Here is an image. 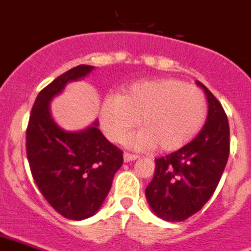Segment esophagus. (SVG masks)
I'll use <instances>...</instances> for the list:
<instances>
[{
  "instance_id": "esophagus-1",
  "label": "esophagus",
  "mask_w": 251,
  "mask_h": 251,
  "mask_svg": "<svg viewBox=\"0 0 251 251\" xmlns=\"http://www.w3.org/2000/svg\"><path fill=\"white\" fill-rule=\"evenodd\" d=\"M138 159V155L130 154V153H124V162H131Z\"/></svg>"
}]
</instances>
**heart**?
Listing matches in <instances>:
<instances>
[{
	"instance_id": "b5f03b06",
	"label": "heart",
	"mask_w": 251,
	"mask_h": 251,
	"mask_svg": "<svg viewBox=\"0 0 251 251\" xmlns=\"http://www.w3.org/2000/svg\"><path fill=\"white\" fill-rule=\"evenodd\" d=\"M207 117V100L197 86L171 77L138 81L100 106V124L112 142H122L139 124L144 130L129 139L130 148L172 151L190 142Z\"/></svg>"
}]
</instances>
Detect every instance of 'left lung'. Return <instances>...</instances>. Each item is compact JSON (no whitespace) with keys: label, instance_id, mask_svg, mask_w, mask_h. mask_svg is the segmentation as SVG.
<instances>
[{"label":"left lung","instance_id":"1","mask_svg":"<svg viewBox=\"0 0 251 251\" xmlns=\"http://www.w3.org/2000/svg\"><path fill=\"white\" fill-rule=\"evenodd\" d=\"M197 84L207 96L205 125L189 144L155 159L154 177L145 189L149 207L168 222L185 221L203 208L228 159L229 126L225 109L207 86Z\"/></svg>","mask_w":251,"mask_h":251}]
</instances>
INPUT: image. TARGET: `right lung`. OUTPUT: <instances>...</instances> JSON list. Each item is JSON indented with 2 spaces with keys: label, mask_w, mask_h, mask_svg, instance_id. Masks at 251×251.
I'll list each match as a JSON object with an SVG mask.
<instances>
[{
  "label": "right lung",
  "mask_w": 251,
  "mask_h": 251,
  "mask_svg": "<svg viewBox=\"0 0 251 251\" xmlns=\"http://www.w3.org/2000/svg\"><path fill=\"white\" fill-rule=\"evenodd\" d=\"M93 69L79 65L42 89L26 129V155L38 189L50 207L74 221L100 209L124 162L122 151L103 136L97 120L84 130L66 131L50 116L53 97Z\"/></svg>",
  "instance_id": "obj_1"
}]
</instances>
